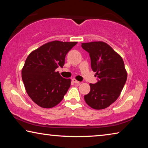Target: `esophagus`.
I'll use <instances>...</instances> for the list:
<instances>
[{"label":"esophagus","mask_w":148,"mask_h":148,"mask_svg":"<svg viewBox=\"0 0 148 148\" xmlns=\"http://www.w3.org/2000/svg\"><path fill=\"white\" fill-rule=\"evenodd\" d=\"M72 81L73 82L74 84H79V83H80L79 82L77 81V80H76V79H75V78H73V79H72Z\"/></svg>","instance_id":"34e87169"}]
</instances>
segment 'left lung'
<instances>
[{
    "instance_id": "left-lung-1",
    "label": "left lung",
    "mask_w": 148,
    "mask_h": 148,
    "mask_svg": "<svg viewBox=\"0 0 148 148\" xmlns=\"http://www.w3.org/2000/svg\"><path fill=\"white\" fill-rule=\"evenodd\" d=\"M82 47L89 53L91 69L97 76V83L89 84L91 90L84 96L85 101L93 109H104L116 101L126 82L123 60L104 42L82 43Z\"/></svg>"
}]
</instances>
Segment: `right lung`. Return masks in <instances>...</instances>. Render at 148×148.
I'll use <instances>...</instances> for the list:
<instances>
[{
  "label": "right lung",
  "instance_id": "obj_1",
  "mask_svg": "<svg viewBox=\"0 0 148 148\" xmlns=\"http://www.w3.org/2000/svg\"><path fill=\"white\" fill-rule=\"evenodd\" d=\"M77 43L49 42L27 57L21 71L22 79L27 94L39 106L51 108L63 99L71 79L62 77L56 70L63 66L65 56Z\"/></svg>",
  "mask_w": 148,
  "mask_h": 148
}]
</instances>
